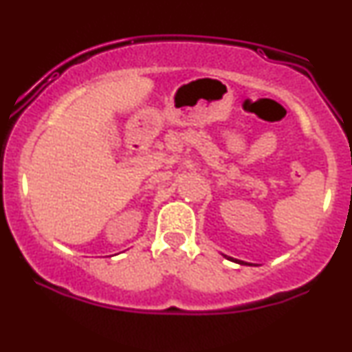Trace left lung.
I'll list each match as a JSON object with an SVG mask.
<instances>
[{"instance_id": "1", "label": "left lung", "mask_w": 352, "mask_h": 352, "mask_svg": "<svg viewBox=\"0 0 352 352\" xmlns=\"http://www.w3.org/2000/svg\"><path fill=\"white\" fill-rule=\"evenodd\" d=\"M228 260H232V261H236V260H233V258H228ZM238 263H240V265H243V261H238Z\"/></svg>"}]
</instances>
